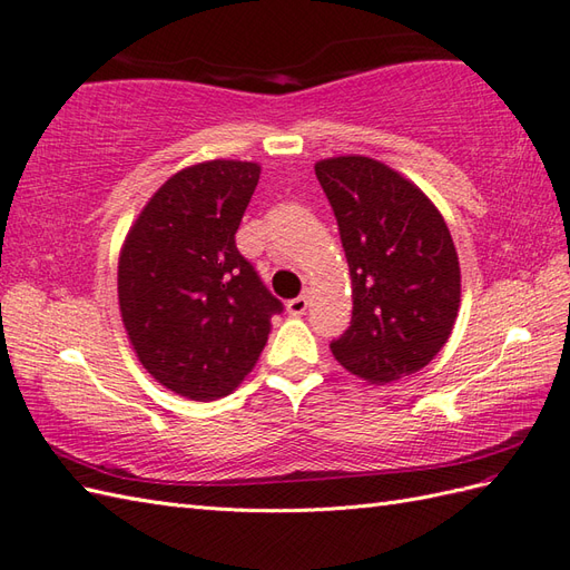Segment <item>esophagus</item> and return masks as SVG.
I'll return each instance as SVG.
<instances>
[{
  "label": "esophagus",
  "mask_w": 570,
  "mask_h": 570,
  "mask_svg": "<svg viewBox=\"0 0 570 570\" xmlns=\"http://www.w3.org/2000/svg\"><path fill=\"white\" fill-rule=\"evenodd\" d=\"M286 311H288V315H303V313L308 311V296L303 294V296L291 298V301L286 303Z\"/></svg>",
  "instance_id": "esophagus-1"
}]
</instances>
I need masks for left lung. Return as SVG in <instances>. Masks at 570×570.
Masks as SVG:
<instances>
[{
    "label": "left lung",
    "mask_w": 570,
    "mask_h": 570,
    "mask_svg": "<svg viewBox=\"0 0 570 570\" xmlns=\"http://www.w3.org/2000/svg\"><path fill=\"white\" fill-rule=\"evenodd\" d=\"M315 177L335 210L352 276V323L330 350L347 372L379 386L420 372L452 335L461 301L442 214L372 157H330L315 165Z\"/></svg>",
    "instance_id": "obj_1"
}]
</instances>
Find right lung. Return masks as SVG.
Returning <instances> with one entry per match:
<instances>
[{
  "instance_id": "obj_1",
  "label": "right lung",
  "mask_w": 570,
  "mask_h": 570,
  "mask_svg": "<svg viewBox=\"0 0 570 570\" xmlns=\"http://www.w3.org/2000/svg\"><path fill=\"white\" fill-rule=\"evenodd\" d=\"M257 163L210 160L177 171L140 210L118 257V306L148 374L191 401L240 386L267 345L269 294L235 233Z\"/></svg>"
}]
</instances>
